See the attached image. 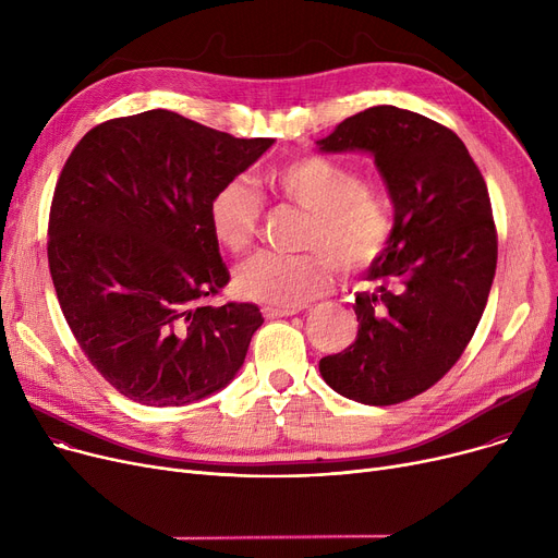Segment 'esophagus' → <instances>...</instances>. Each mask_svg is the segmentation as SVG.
Returning <instances> with one entry per match:
<instances>
[{"mask_svg": "<svg viewBox=\"0 0 558 558\" xmlns=\"http://www.w3.org/2000/svg\"><path fill=\"white\" fill-rule=\"evenodd\" d=\"M262 314L267 318H282V316L299 314V310L296 307H262Z\"/></svg>", "mask_w": 558, "mask_h": 558, "instance_id": "34e87169", "label": "esophagus"}]
</instances>
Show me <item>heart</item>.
<instances>
[{
    "instance_id": "obj_1",
    "label": "heart",
    "mask_w": 558,
    "mask_h": 558,
    "mask_svg": "<svg viewBox=\"0 0 558 558\" xmlns=\"http://www.w3.org/2000/svg\"><path fill=\"white\" fill-rule=\"evenodd\" d=\"M267 185L284 201L310 213L301 246L287 255L262 251L234 276L244 299L296 307L318 296L330 282L332 267L362 276L383 259L393 240V213L387 196L348 165L324 156L291 158L264 173ZM264 201L246 179L223 183L210 198L208 219L215 240L232 251H246L259 232Z\"/></svg>"
}]
</instances>
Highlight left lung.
Returning <instances> with one entry per match:
<instances>
[{"instance_id": "8db88e82", "label": "left lung", "mask_w": 558, "mask_h": 558, "mask_svg": "<svg viewBox=\"0 0 558 558\" xmlns=\"http://www.w3.org/2000/svg\"><path fill=\"white\" fill-rule=\"evenodd\" d=\"M320 151H366L393 201V240L355 299V343L318 362L337 393L387 407L434 387L484 314L497 230L484 175L448 126L396 106L343 120Z\"/></svg>"}]
</instances>
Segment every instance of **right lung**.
<instances>
[{
    "mask_svg": "<svg viewBox=\"0 0 558 558\" xmlns=\"http://www.w3.org/2000/svg\"><path fill=\"white\" fill-rule=\"evenodd\" d=\"M271 144L146 110L95 126L70 154L49 271L85 357L129 400L196 402L242 368L264 318L253 303H208L230 280L208 205Z\"/></svg>",
    "mask_w": 558,
    "mask_h": 558,
    "instance_id": "add662e5",
    "label": "right lung"
}]
</instances>
